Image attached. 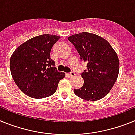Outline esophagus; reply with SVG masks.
Listing matches in <instances>:
<instances>
[{
  "instance_id": "obj_1",
  "label": "esophagus",
  "mask_w": 135,
  "mask_h": 135,
  "mask_svg": "<svg viewBox=\"0 0 135 135\" xmlns=\"http://www.w3.org/2000/svg\"><path fill=\"white\" fill-rule=\"evenodd\" d=\"M75 74L74 72H71V73H68L67 75L69 77H73V76H75Z\"/></svg>"
}]
</instances>
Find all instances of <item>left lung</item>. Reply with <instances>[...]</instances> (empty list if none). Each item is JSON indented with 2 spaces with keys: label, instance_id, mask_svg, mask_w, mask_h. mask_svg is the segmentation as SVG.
Segmentation results:
<instances>
[{
  "label": "left lung",
  "instance_id": "8db88e82",
  "mask_svg": "<svg viewBox=\"0 0 135 135\" xmlns=\"http://www.w3.org/2000/svg\"><path fill=\"white\" fill-rule=\"evenodd\" d=\"M81 59L87 63V70L81 73L84 85L74 93L86 100H100L110 92L118 79L119 62L116 52L107 40L84 32L68 37Z\"/></svg>",
  "mask_w": 135,
  "mask_h": 135
}]
</instances>
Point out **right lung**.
<instances>
[{
    "label": "right lung",
    "instance_id": "obj_1",
    "mask_svg": "<svg viewBox=\"0 0 135 135\" xmlns=\"http://www.w3.org/2000/svg\"><path fill=\"white\" fill-rule=\"evenodd\" d=\"M60 38L48 34L37 36L21 44L11 55V75L26 95L43 98L56 92L65 74L56 70L50 51Z\"/></svg>",
    "mask_w": 135,
    "mask_h": 135
}]
</instances>
